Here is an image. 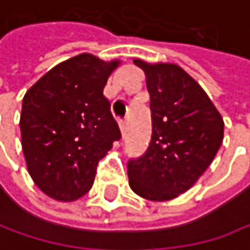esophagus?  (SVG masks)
<instances>
[{"label":"esophagus","instance_id":"1","mask_svg":"<svg viewBox=\"0 0 250 250\" xmlns=\"http://www.w3.org/2000/svg\"><path fill=\"white\" fill-rule=\"evenodd\" d=\"M120 129H121V133L124 135V132H126V129H127V120H123L120 123Z\"/></svg>","mask_w":250,"mask_h":250}]
</instances>
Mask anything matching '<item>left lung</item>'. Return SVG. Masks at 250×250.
Wrapping results in <instances>:
<instances>
[{"mask_svg":"<svg viewBox=\"0 0 250 250\" xmlns=\"http://www.w3.org/2000/svg\"><path fill=\"white\" fill-rule=\"evenodd\" d=\"M151 96L152 138L127 164L129 185L144 199L166 202L188 192L207 171L224 138V121L207 92L180 65L135 58Z\"/></svg>","mask_w":250,"mask_h":250,"instance_id":"1","label":"left lung"}]
</instances>
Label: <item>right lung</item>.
<instances>
[{
  "instance_id": "1",
  "label": "right lung",
  "mask_w": 250,
  "mask_h": 250,
  "mask_svg": "<svg viewBox=\"0 0 250 250\" xmlns=\"http://www.w3.org/2000/svg\"><path fill=\"white\" fill-rule=\"evenodd\" d=\"M120 64L83 52L52 67L24 93L20 133L27 171L55 201L86 195L99 160L121 138L104 96Z\"/></svg>"
}]
</instances>
